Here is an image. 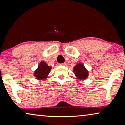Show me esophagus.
Wrapping results in <instances>:
<instances>
[{
	"instance_id": "34e87169",
	"label": "esophagus",
	"mask_w": 125,
	"mask_h": 125,
	"mask_svg": "<svg viewBox=\"0 0 125 125\" xmlns=\"http://www.w3.org/2000/svg\"><path fill=\"white\" fill-rule=\"evenodd\" d=\"M60 65H63V66H65V65H67V64H66V63H61V64H60Z\"/></svg>"
}]
</instances>
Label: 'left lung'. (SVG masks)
Segmentation results:
<instances>
[{"mask_svg": "<svg viewBox=\"0 0 125 125\" xmlns=\"http://www.w3.org/2000/svg\"><path fill=\"white\" fill-rule=\"evenodd\" d=\"M73 71L78 80H85L89 75L88 71L82 63H78L74 67Z\"/></svg>", "mask_w": 125, "mask_h": 125, "instance_id": "obj_1", "label": "left lung"}]
</instances>
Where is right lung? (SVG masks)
<instances>
[{
    "instance_id": "obj_1",
    "label": "right lung",
    "mask_w": 125,
    "mask_h": 125,
    "mask_svg": "<svg viewBox=\"0 0 125 125\" xmlns=\"http://www.w3.org/2000/svg\"><path fill=\"white\" fill-rule=\"evenodd\" d=\"M51 69L52 67L48 65L46 62L41 61L33 73V75L36 79L39 80H45L48 77Z\"/></svg>"
}]
</instances>
